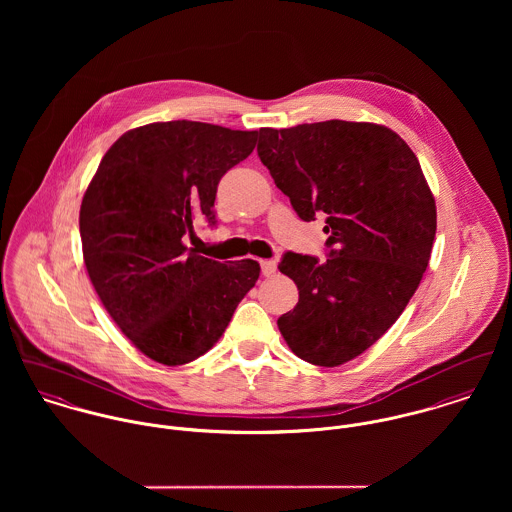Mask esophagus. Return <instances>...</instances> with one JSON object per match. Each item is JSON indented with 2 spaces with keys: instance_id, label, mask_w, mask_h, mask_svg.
Returning a JSON list of instances; mask_svg holds the SVG:
<instances>
[{
  "instance_id": "obj_1",
  "label": "esophagus",
  "mask_w": 512,
  "mask_h": 512,
  "mask_svg": "<svg viewBox=\"0 0 512 512\" xmlns=\"http://www.w3.org/2000/svg\"><path fill=\"white\" fill-rule=\"evenodd\" d=\"M260 268H262V274L268 276V278L276 274V262L274 260H260Z\"/></svg>"
}]
</instances>
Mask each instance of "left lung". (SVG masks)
Segmentation results:
<instances>
[{
	"instance_id": "8db88e82",
	"label": "left lung",
	"mask_w": 512,
	"mask_h": 512,
	"mask_svg": "<svg viewBox=\"0 0 512 512\" xmlns=\"http://www.w3.org/2000/svg\"><path fill=\"white\" fill-rule=\"evenodd\" d=\"M258 157L305 222L325 217L327 260L286 252L299 301L278 319L293 353L339 366L374 345L420 286L436 201L420 161L392 130L327 120L260 128Z\"/></svg>"
}]
</instances>
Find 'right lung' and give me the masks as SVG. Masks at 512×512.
<instances>
[{"mask_svg": "<svg viewBox=\"0 0 512 512\" xmlns=\"http://www.w3.org/2000/svg\"><path fill=\"white\" fill-rule=\"evenodd\" d=\"M258 132L205 122H155L126 132L102 157L80 205L90 282L122 333L151 361L205 355L224 333L260 264H222L183 244L193 220H215L222 175Z\"/></svg>", "mask_w": 512, "mask_h": 512, "instance_id": "right-lung-1", "label": "right lung"}]
</instances>
